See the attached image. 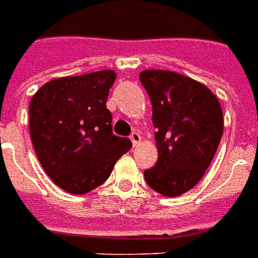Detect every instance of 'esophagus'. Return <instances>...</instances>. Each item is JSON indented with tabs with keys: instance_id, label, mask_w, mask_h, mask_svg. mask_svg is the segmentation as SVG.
Listing matches in <instances>:
<instances>
[{
	"instance_id": "34e87169",
	"label": "esophagus",
	"mask_w": 258,
	"mask_h": 258,
	"mask_svg": "<svg viewBox=\"0 0 258 258\" xmlns=\"http://www.w3.org/2000/svg\"><path fill=\"white\" fill-rule=\"evenodd\" d=\"M131 140H132L133 146H138L140 143V140H142V136L138 132H132L131 133Z\"/></svg>"
}]
</instances>
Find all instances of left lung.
Listing matches in <instances>:
<instances>
[{
	"label": "left lung",
	"mask_w": 258,
	"mask_h": 258,
	"mask_svg": "<svg viewBox=\"0 0 258 258\" xmlns=\"http://www.w3.org/2000/svg\"><path fill=\"white\" fill-rule=\"evenodd\" d=\"M140 82L151 100L158 149L144 179L162 196H180L199 183L218 149L221 104L206 86L175 72L143 71Z\"/></svg>",
	"instance_id": "8db88e82"
}]
</instances>
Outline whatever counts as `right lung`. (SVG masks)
Here are the masks:
<instances>
[{
	"instance_id": "obj_1",
	"label": "right lung",
	"mask_w": 258,
	"mask_h": 258,
	"mask_svg": "<svg viewBox=\"0 0 258 258\" xmlns=\"http://www.w3.org/2000/svg\"><path fill=\"white\" fill-rule=\"evenodd\" d=\"M116 74L98 71L54 79L29 105L33 147L45 173L68 193L85 195L104 183L132 147L112 133L107 97Z\"/></svg>"
}]
</instances>
